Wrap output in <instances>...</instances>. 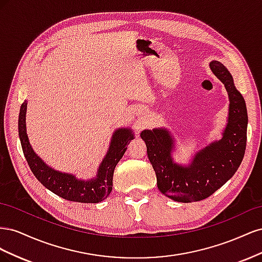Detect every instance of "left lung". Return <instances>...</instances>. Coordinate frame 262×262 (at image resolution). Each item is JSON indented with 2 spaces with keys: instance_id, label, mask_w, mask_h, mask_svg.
<instances>
[{
  "instance_id": "8db88e82",
  "label": "left lung",
  "mask_w": 262,
  "mask_h": 262,
  "mask_svg": "<svg viewBox=\"0 0 262 262\" xmlns=\"http://www.w3.org/2000/svg\"><path fill=\"white\" fill-rule=\"evenodd\" d=\"M213 74L224 84L229 98L228 122L223 138L198 152L191 164L181 166L172 161L173 140L168 130H144L148 160L156 173L160 191L178 202H195L213 194L231 179L243 161L247 141V108L236 90L233 76L219 61H212Z\"/></svg>"
}]
</instances>
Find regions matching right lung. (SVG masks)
<instances>
[{
    "mask_svg": "<svg viewBox=\"0 0 262 262\" xmlns=\"http://www.w3.org/2000/svg\"><path fill=\"white\" fill-rule=\"evenodd\" d=\"M27 101L20 106L18 118V134L24 155L36 178L50 191L63 199L81 203H98L113 190L114 171L123 156L129 142L133 140L130 129L119 128L115 131L106 156L102 160L97 175L90 180L77 179L72 173H66L49 167L31 147L26 133Z\"/></svg>",
    "mask_w": 262,
    "mask_h": 262,
    "instance_id": "right-lung-1",
    "label": "right lung"
}]
</instances>
